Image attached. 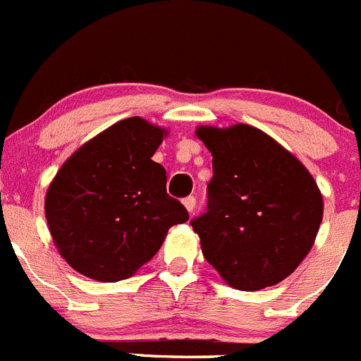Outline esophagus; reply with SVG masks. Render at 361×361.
<instances>
[{"label":"esophagus","mask_w":361,"mask_h":361,"mask_svg":"<svg viewBox=\"0 0 361 361\" xmlns=\"http://www.w3.org/2000/svg\"><path fill=\"white\" fill-rule=\"evenodd\" d=\"M183 204H185V208L188 210V214H194V210H196V197H194V196L185 197Z\"/></svg>","instance_id":"34e87169"}]
</instances>
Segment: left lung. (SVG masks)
Returning a JSON list of instances; mask_svg holds the SVG:
<instances>
[{
  "label": "left lung",
  "instance_id": "8db88e82",
  "mask_svg": "<svg viewBox=\"0 0 361 361\" xmlns=\"http://www.w3.org/2000/svg\"><path fill=\"white\" fill-rule=\"evenodd\" d=\"M212 153L207 212L190 224L208 264L238 290H260L290 276L322 222V194L305 165L249 124L200 126Z\"/></svg>",
  "mask_w": 361,
  "mask_h": 361
}]
</instances>
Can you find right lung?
Returning a JSON list of instances; mask_svg holds the SVG:
<instances>
[{
  "instance_id": "add662e5",
  "label": "right lung",
  "mask_w": 361,
  "mask_h": 361,
  "mask_svg": "<svg viewBox=\"0 0 361 361\" xmlns=\"http://www.w3.org/2000/svg\"><path fill=\"white\" fill-rule=\"evenodd\" d=\"M167 131L128 117L74 151L46 194L49 233L63 260L97 281H121L149 262L188 212L151 160Z\"/></svg>"
}]
</instances>
